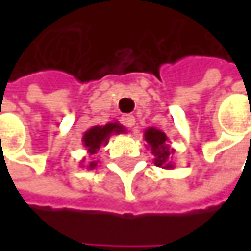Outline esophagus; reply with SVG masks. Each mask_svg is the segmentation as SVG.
Returning <instances> with one entry per match:
<instances>
[{"label": "esophagus", "instance_id": "1", "mask_svg": "<svg viewBox=\"0 0 251 251\" xmlns=\"http://www.w3.org/2000/svg\"><path fill=\"white\" fill-rule=\"evenodd\" d=\"M122 122H124V125L126 126V127H133V125H135V118L132 116V115H125L124 118H122Z\"/></svg>", "mask_w": 251, "mask_h": 251}]
</instances>
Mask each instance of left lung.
<instances>
[{"label": "left lung", "mask_w": 251, "mask_h": 251, "mask_svg": "<svg viewBox=\"0 0 251 251\" xmlns=\"http://www.w3.org/2000/svg\"><path fill=\"white\" fill-rule=\"evenodd\" d=\"M144 139L147 141V147L151 148L154 158V164L157 167L172 170L175 169V163L172 161V155L175 154V150L169 145L167 135L157 129V127H148L144 132Z\"/></svg>", "instance_id": "8db88e82"}]
</instances>
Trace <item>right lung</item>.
<instances>
[{
  "instance_id": "right-lung-1",
  "label": "right lung",
  "mask_w": 251,
  "mask_h": 251,
  "mask_svg": "<svg viewBox=\"0 0 251 251\" xmlns=\"http://www.w3.org/2000/svg\"><path fill=\"white\" fill-rule=\"evenodd\" d=\"M125 130V127L121 125L119 122H109V124H106V125L103 126L96 125L93 126V127H90L82 135V144H84V147L87 150L88 157L97 154V151L101 147H106L107 142H109V138L112 135H119V133H124ZM79 166L85 167L88 170H93L97 166V161H87V158L84 157L81 160Z\"/></svg>"
}]
</instances>
